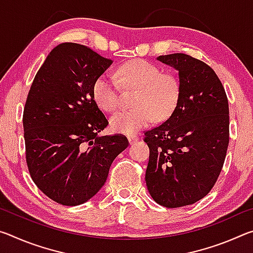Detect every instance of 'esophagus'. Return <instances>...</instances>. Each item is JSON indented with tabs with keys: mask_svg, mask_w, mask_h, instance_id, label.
<instances>
[{
	"mask_svg": "<svg viewBox=\"0 0 253 253\" xmlns=\"http://www.w3.org/2000/svg\"><path fill=\"white\" fill-rule=\"evenodd\" d=\"M127 138H128V140H129L130 144H134L135 142H137V140L139 139L138 136H137V135H129L127 137Z\"/></svg>",
	"mask_w": 253,
	"mask_h": 253,
	"instance_id": "obj_1",
	"label": "esophagus"
}]
</instances>
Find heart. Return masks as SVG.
Returning <instances> with one entry per match:
<instances>
[{"label": "heart", "mask_w": 253, "mask_h": 253, "mask_svg": "<svg viewBox=\"0 0 253 253\" xmlns=\"http://www.w3.org/2000/svg\"><path fill=\"white\" fill-rule=\"evenodd\" d=\"M119 83L125 88H137L132 109H123L110 118V127L119 134H134L151 125L154 118L165 119L173 113L179 96V84L172 74L143 59L124 63L117 70ZM92 95L105 111L119 106L121 90L113 76L101 74L92 84Z\"/></svg>", "instance_id": "heart-1"}]
</instances>
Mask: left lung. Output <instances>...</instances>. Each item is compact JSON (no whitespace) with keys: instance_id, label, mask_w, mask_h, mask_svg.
<instances>
[{"instance_id":"left-lung-1","label":"left lung","mask_w":253,"mask_h":253,"mask_svg":"<svg viewBox=\"0 0 253 253\" xmlns=\"http://www.w3.org/2000/svg\"><path fill=\"white\" fill-rule=\"evenodd\" d=\"M157 60L178 71L179 96L170 116L145 132V181L156 203L174 209L203 199L219 177L229 146V102L205 62L185 53Z\"/></svg>"}]
</instances>
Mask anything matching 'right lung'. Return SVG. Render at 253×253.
Listing matches in <instances>:
<instances>
[{
  "label": "right lung",
  "instance_id": "obj_1",
  "mask_svg": "<svg viewBox=\"0 0 253 253\" xmlns=\"http://www.w3.org/2000/svg\"><path fill=\"white\" fill-rule=\"evenodd\" d=\"M111 63L88 46L66 42L52 49L30 88L23 110L28 169L59 204L91 199L129 144L124 135H98L108 121L93 99L92 84Z\"/></svg>",
  "mask_w": 253,
  "mask_h": 253
}]
</instances>
